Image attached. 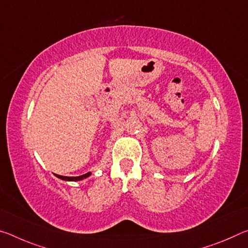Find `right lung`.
Listing matches in <instances>:
<instances>
[{"label": "right lung", "mask_w": 248, "mask_h": 248, "mask_svg": "<svg viewBox=\"0 0 248 248\" xmlns=\"http://www.w3.org/2000/svg\"><path fill=\"white\" fill-rule=\"evenodd\" d=\"M90 175H91V173L89 171V173L81 175V176H77V177H68V176H60V175H56V176H57L58 178H60L62 180H69V182H77V180H82L84 178L89 177Z\"/></svg>", "instance_id": "add662e5"}]
</instances>
